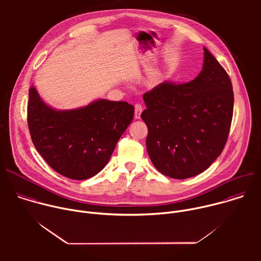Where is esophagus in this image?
Instances as JSON below:
<instances>
[{
	"label": "esophagus",
	"instance_id": "1",
	"mask_svg": "<svg viewBox=\"0 0 261 261\" xmlns=\"http://www.w3.org/2000/svg\"><path fill=\"white\" fill-rule=\"evenodd\" d=\"M142 113V106L140 104H135V119H140V115Z\"/></svg>",
	"mask_w": 261,
	"mask_h": 261
}]
</instances>
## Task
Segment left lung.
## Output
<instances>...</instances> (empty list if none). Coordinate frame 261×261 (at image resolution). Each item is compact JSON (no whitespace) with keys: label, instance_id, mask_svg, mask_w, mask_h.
<instances>
[{"label":"left lung","instance_id":"8db88e82","mask_svg":"<svg viewBox=\"0 0 261 261\" xmlns=\"http://www.w3.org/2000/svg\"><path fill=\"white\" fill-rule=\"evenodd\" d=\"M141 119L147 126V154L163 174L177 179L195 176L225 146L233 113L228 74L203 47L198 76L184 85L162 83L143 95Z\"/></svg>","mask_w":261,"mask_h":261}]
</instances>
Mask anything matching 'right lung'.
<instances>
[{"label":"right lung","mask_w":261,"mask_h":261,"mask_svg":"<svg viewBox=\"0 0 261 261\" xmlns=\"http://www.w3.org/2000/svg\"><path fill=\"white\" fill-rule=\"evenodd\" d=\"M134 106L125 101L97 99L74 109H56L37 89L29 90L28 125L36 150L60 174L87 179L108 163L132 122Z\"/></svg>","instance_id":"obj_1"}]
</instances>
